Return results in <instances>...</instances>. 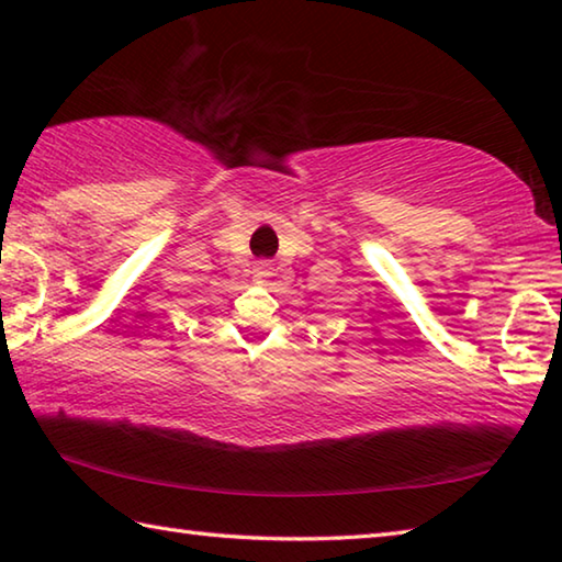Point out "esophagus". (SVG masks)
Returning <instances> with one entry per match:
<instances>
[{
    "instance_id": "obj_1",
    "label": "esophagus",
    "mask_w": 562,
    "mask_h": 562,
    "mask_svg": "<svg viewBox=\"0 0 562 562\" xmlns=\"http://www.w3.org/2000/svg\"><path fill=\"white\" fill-rule=\"evenodd\" d=\"M260 270V274H268V268H265V265H262V268H258Z\"/></svg>"
}]
</instances>
